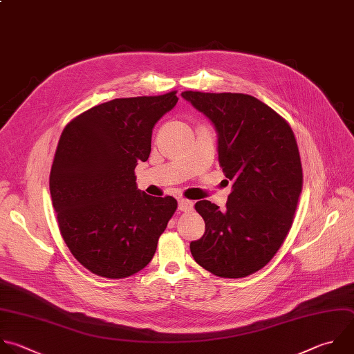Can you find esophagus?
<instances>
[{"label":"esophagus","mask_w":354,"mask_h":354,"mask_svg":"<svg viewBox=\"0 0 354 354\" xmlns=\"http://www.w3.org/2000/svg\"><path fill=\"white\" fill-rule=\"evenodd\" d=\"M193 208V201L186 200V198H180L179 200V209L180 211H189Z\"/></svg>","instance_id":"esophagus-1"}]
</instances>
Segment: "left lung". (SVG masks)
I'll return each instance as SVG.
<instances>
[{
	"mask_svg": "<svg viewBox=\"0 0 354 354\" xmlns=\"http://www.w3.org/2000/svg\"><path fill=\"white\" fill-rule=\"evenodd\" d=\"M182 97L214 124L218 161L232 180L223 211L208 200L196 203L205 232L190 243L192 256L216 277L245 278L272 260L293 223L303 186L293 131L249 94L183 91Z\"/></svg>",
	"mask_w": 354,
	"mask_h": 354,
	"instance_id": "left-lung-1",
	"label": "left lung"
}]
</instances>
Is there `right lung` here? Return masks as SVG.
<instances>
[{
	"mask_svg": "<svg viewBox=\"0 0 354 354\" xmlns=\"http://www.w3.org/2000/svg\"><path fill=\"white\" fill-rule=\"evenodd\" d=\"M178 100L176 91L115 98L62 131L50 172L51 200L68 249L98 277L121 279L143 270L176 211L174 197L138 189L135 168L149 160L153 128Z\"/></svg>",
	"mask_w": 354,
	"mask_h": 354,
	"instance_id": "1",
	"label": "right lung"
}]
</instances>
